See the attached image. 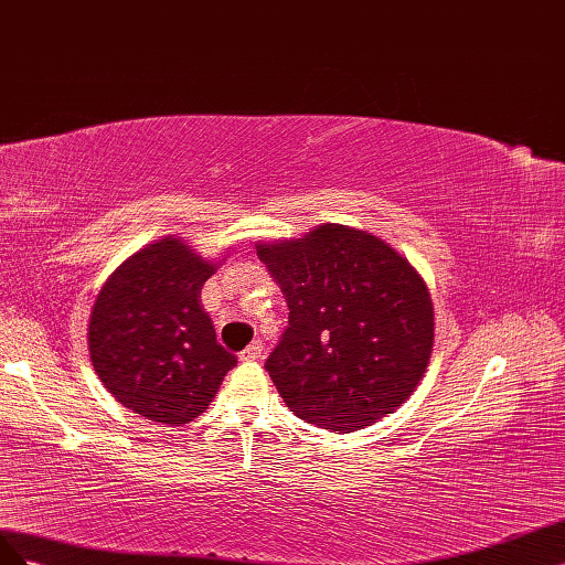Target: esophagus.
I'll return each mask as SVG.
<instances>
[{
	"instance_id": "obj_1",
	"label": "esophagus",
	"mask_w": 565,
	"mask_h": 565,
	"mask_svg": "<svg viewBox=\"0 0 565 565\" xmlns=\"http://www.w3.org/2000/svg\"><path fill=\"white\" fill-rule=\"evenodd\" d=\"M260 358H263V343H260V341L250 343L244 352L238 354V360H241V362H255V360H260Z\"/></svg>"
}]
</instances>
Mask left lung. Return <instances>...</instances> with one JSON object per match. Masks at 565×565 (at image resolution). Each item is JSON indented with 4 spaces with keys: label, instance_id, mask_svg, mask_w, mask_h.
I'll list each match as a JSON object with an SVG mask.
<instances>
[{
    "label": "left lung",
    "instance_id": "1",
    "mask_svg": "<svg viewBox=\"0 0 565 565\" xmlns=\"http://www.w3.org/2000/svg\"><path fill=\"white\" fill-rule=\"evenodd\" d=\"M255 248L291 310L265 364L288 409L341 433L393 414L433 352L422 274L383 238L345 224Z\"/></svg>",
    "mask_w": 565,
    "mask_h": 565
}]
</instances>
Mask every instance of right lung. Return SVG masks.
<instances>
[{
	"label": "right lung",
	"instance_id": "1",
	"mask_svg": "<svg viewBox=\"0 0 565 565\" xmlns=\"http://www.w3.org/2000/svg\"><path fill=\"white\" fill-rule=\"evenodd\" d=\"M217 267L182 238L163 236L106 279L87 345L96 376L122 407L182 426L211 405L236 364L201 305V288Z\"/></svg>",
	"mask_w": 565,
	"mask_h": 565
}]
</instances>
